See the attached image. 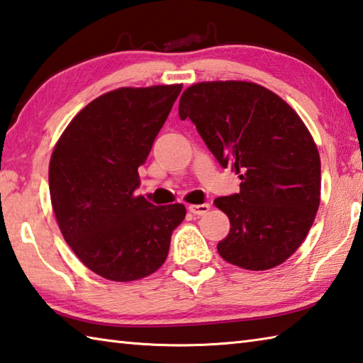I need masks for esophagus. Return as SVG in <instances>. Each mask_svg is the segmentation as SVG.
I'll use <instances>...</instances> for the list:
<instances>
[{
    "instance_id": "obj_1",
    "label": "esophagus",
    "mask_w": 363,
    "mask_h": 363,
    "mask_svg": "<svg viewBox=\"0 0 363 363\" xmlns=\"http://www.w3.org/2000/svg\"><path fill=\"white\" fill-rule=\"evenodd\" d=\"M209 204L208 203H203V204H190L189 211L195 216H204L209 211Z\"/></svg>"
}]
</instances>
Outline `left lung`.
Wrapping results in <instances>:
<instances>
[{"mask_svg": "<svg viewBox=\"0 0 363 363\" xmlns=\"http://www.w3.org/2000/svg\"><path fill=\"white\" fill-rule=\"evenodd\" d=\"M179 117L241 179L240 194L214 201L230 219L222 259L254 272L281 265L305 241L320 201V159L306 125L281 96L246 81L194 84Z\"/></svg>", "mask_w": 363, "mask_h": 363, "instance_id": "8db88e82", "label": "left lung"}]
</instances>
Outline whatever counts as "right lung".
<instances>
[{
    "instance_id": "1",
    "label": "right lung",
    "mask_w": 363,
    "mask_h": 363,
    "mask_svg": "<svg viewBox=\"0 0 363 363\" xmlns=\"http://www.w3.org/2000/svg\"><path fill=\"white\" fill-rule=\"evenodd\" d=\"M182 90L181 84L122 87L95 98L55 144L49 164L52 208L65 241L101 278L136 281L167 260L181 203L155 206L138 168Z\"/></svg>"
}]
</instances>
